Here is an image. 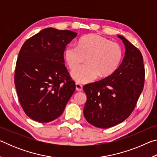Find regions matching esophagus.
Returning <instances> with one entry per match:
<instances>
[{
  "label": "esophagus",
  "instance_id": "obj_1",
  "mask_svg": "<svg viewBox=\"0 0 157 157\" xmlns=\"http://www.w3.org/2000/svg\"><path fill=\"white\" fill-rule=\"evenodd\" d=\"M75 88H76V90L78 91H82V86L79 83H76L75 84Z\"/></svg>",
  "mask_w": 157,
  "mask_h": 157
}]
</instances>
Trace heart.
<instances>
[{"label":"heart","instance_id":"1","mask_svg":"<svg viewBox=\"0 0 157 157\" xmlns=\"http://www.w3.org/2000/svg\"><path fill=\"white\" fill-rule=\"evenodd\" d=\"M86 57L87 63L71 73L75 81L91 82L98 76L107 77L115 72L123 58L120 45L97 34L82 36L78 46L69 45L64 50V59L68 68L73 70Z\"/></svg>","mask_w":157,"mask_h":157}]
</instances>
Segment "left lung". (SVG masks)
I'll use <instances>...</instances> for the list:
<instances>
[{
	"label": "left lung",
	"mask_w": 157,
	"mask_h": 157,
	"mask_svg": "<svg viewBox=\"0 0 157 157\" xmlns=\"http://www.w3.org/2000/svg\"><path fill=\"white\" fill-rule=\"evenodd\" d=\"M118 36L125 48L121 64L111 75L83 87L87 98L84 116L99 128H109L128 118L144 86L141 53L124 36Z\"/></svg>",
	"instance_id": "1"
}]
</instances>
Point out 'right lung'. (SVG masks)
<instances>
[{
    "mask_svg": "<svg viewBox=\"0 0 157 157\" xmlns=\"http://www.w3.org/2000/svg\"><path fill=\"white\" fill-rule=\"evenodd\" d=\"M78 33L45 28L30 37L18 53L14 84L29 118L48 123L62 115L75 90L64 65L63 52Z\"/></svg>",
    "mask_w": 157,
    "mask_h": 157,
    "instance_id": "right-lung-1",
    "label": "right lung"
}]
</instances>
